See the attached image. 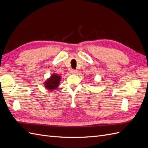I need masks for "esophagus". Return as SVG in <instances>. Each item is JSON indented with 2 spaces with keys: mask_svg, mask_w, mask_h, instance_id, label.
<instances>
[{
  "mask_svg": "<svg viewBox=\"0 0 148 148\" xmlns=\"http://www.w3.org/2000/svg\"><path fill=\"white\" fill-rule=\"evenodd\" d=\"M70 73L71 74H77L78 73V71L76 70H71L70 71Z\"/></svg>",
  "mask_w": 148,
  "mask_h": 148,
  "instance_id": "34e87169",
  "label": "esophagus"
}]
</instances>
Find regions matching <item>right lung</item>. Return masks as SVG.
<instances>
[{
    "label": "right lung",
    "mask_w": 148,
    "mask_h": 148,
    "mask_svg": "<svg viewBox=\"0 0 148 148\" xmlns=\"http://www.w3.org/2000/svg\"><path fill=\"white\" fill-rule=\"evenodd\" d=\"M60 79L61 76L56 73L52 74L51 77L48 78L44 83L46 88L49 90H54L59 86Z\"/></svg>",
    "instance_id": "1"
}]
</instances>
